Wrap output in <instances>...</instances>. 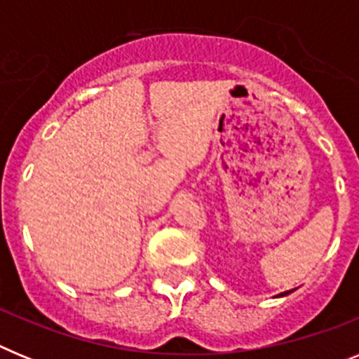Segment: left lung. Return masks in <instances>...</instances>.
I'll list each match as a JSON object with an SVG mask.
<instances>
[{"label": "left lung", "instance_id": "1", "mask_svg": "<svg viewBox=\"0 0 359 359\" xmlns=\"http://www.w3.org/2000/svg\"><path fill=\"white\" fill-rule=\"evenodd\" d=\"M290 293H291V291H286V293H280L278 297H286V294H290Z\"/></svg>", "mask_w": 359, "mask_h": 359}]
</instances>
